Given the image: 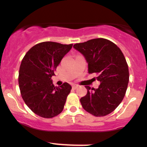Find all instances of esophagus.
Wrapping results in <instances>:
<instances>
[{
    "label": "esophagus",
    "instance_id": "obj_1",
    "mask_svg": "<svg viewBox=\"0 0 147 147\" xmlns=\"http://www.w3.org/2000/svg\"><path fill=\"white\" fill-rule=\"evenodd\" d=\"M78 84H73V85H72V88L73 89H76L78 88Z\"/></svg>",
    "mask_w": 147,
    "mask_h": 147
}]
</instances>
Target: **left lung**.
<instances>
[{
    "mask_svg": "<svg viewBox=\"0 0 147 147\" xmlns=\"http://www.w3.org/2000/svg\"><path fill=\"white\" fill-rule=\"evenodd\" d=\"M88 63V72L97 73V89L85 86L87 93L80 99L83 109L95 117L113 112L124 98L129 83V68L122 52L114 42L95 38L73 45Z\"/></svg>",
    "mask_w": 147,
    "mask_h": 147,
    "instance_id": "obj_1",
    "label": "left lung"
}]
</instances>
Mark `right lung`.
<instances>
[{"label":"right lung","instance_id":"1","mask_svg":"<svg viewBox=\"0 0 147 147\" xmlns=\"http://www.w3.org/2000/svg\"><path fill=\"white\" fill-rule=\"evenodd\" d=\"M72 44L42 42L34 45L23 57L18 83L25 103L37 115L53 118L62 112L72 89L65 82L55 87L51 78Z\"/></svg>","mask_w":147,"mask_h":147}]
</instances>
